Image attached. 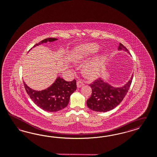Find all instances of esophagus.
<instances>
[{
    "label": "esophagus",
    "instance_id": "34e87169",
    "mask_svg": "<svg viewBox=\"0 0 157 157\" xmlns=\"http://www.w3.org/2000/svg\"><path fill=\"white\" fill-rule=\"evenodd\" d=\"M76 85H77L78 87L79 88V87H81L83 86L84 85V83H83V82L79 81H78L76 82Z\"/></svg>",
    "mask_w": 157,
    "mask_h": 157
}]
</instances>
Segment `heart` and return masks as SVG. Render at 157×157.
Returning a JSON list of instances; mask_svg holds the SVG:
<instances>
[{"mask_svg": "<svg viewBox=\"0 0 157 157\" xmlns=\"http://www.w3.org/2000/svg\"><path fill=\"white\" fill-rule=\"evenodd\" d=\"M100 48L97 44L89 43L77 47L72 53V58L74 62L80 63L97 53ZM103 56L98 54L94 59L87 63L83 68L84 72L90 78H94L99 74L101 70V63Z\"/></svg>", "mask_w": 157, "mask_h": 157, "instance_id": "obj_1", "label": "heart"}]
</instances>
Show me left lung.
Returning <instances> with one entry per match:
<instances>
[{
    "instance_id": "left-lung-1",
    "label": "left lung",
    "mask_w": 157,
    "mask_h": 157,
    "mask_svg": "<svg viewBox=\"0 0 157 157\" xmlns=\"http://www.w3.org/2000/svg\"><path fill=\"white\" fill-rule=\"evenodd\" d=\"M118 50L129 53L128 49L121 43H119ZM132 78L133 74L126 84L119 87H114L109 85L102 78H98L90 85L92 93L91 96L87 100V107L93 111L104 113L115 108L126 95Z\"/></svg>"
}]
</instances>
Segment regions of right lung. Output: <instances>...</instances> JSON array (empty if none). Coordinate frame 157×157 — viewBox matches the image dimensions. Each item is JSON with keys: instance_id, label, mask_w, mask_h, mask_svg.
<instances>
[{"instance_id": "add662e5", "label": "right lung", "mask_w": 157, "mask_h": 157, "mask_svg": "<svg viewBox=\"0 0 157 157\" xmlns=\"http://www.w3.org/2000/svg\"><path fill=\"white\" fill-rule=\"evenodd\" d=\"M57 40V38L45 39L34 45L33 48L41 44L53 42ZM24 85L28 94L35 104L48 112H57L65 108L69 103L71 95L76 90V80L67 82L59 76L50 86L40 91L32 89L25 82Z\"/></svg>"}]
</instances>
